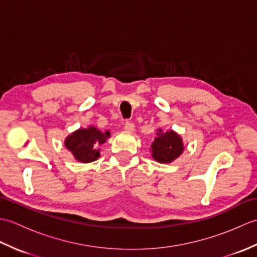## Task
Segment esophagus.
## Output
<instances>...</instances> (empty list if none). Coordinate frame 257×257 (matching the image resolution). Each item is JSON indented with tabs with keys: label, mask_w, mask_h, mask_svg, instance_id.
I'll use <instances>...</instances> for the list:
<instances>
[{
	"label": "esophagus",
	"mask_w": 257,
	"mask_h": 257,
	"mask_svg": "<svg viewBox=\"0 0 257 257\" xmlns=\"http://www.w3.org/2000/svg\"><path fill=\"white\" fill-rule=\"evenodd\" d=\"M124 130H125V132L133 133L134 130H135V124L133 122L127 121V122H125V124H124Z\"/></svg>",
	"instance_id": "esophagus-1"
}]
</instances>
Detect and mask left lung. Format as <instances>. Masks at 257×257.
<instances>
[{"label":"left lung","mask_w":257,"mask_h":257,"mask_svg":"<svg viewBox=\"0 0 257 257\" xmlns=\"http://www.w3.org/2000/svg\"><path fill=\"white\" fill-rule=\"evenodd\" d=\"M150 151L151 157L157 162L171 163L183 154V140L181 136L173 130L163 133L162 129H159L156 133Z\"/></svg>","instance_id":"8db88e82"}]
</instances>
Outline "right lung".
Masks as SVG:
<instances>
[{"mask_svg": "<svg viewBox=\"0 0 257 257\" xmlns=\"http://www.w3.org/2000/svg\"><path fill=\"white\" fill-rule=\"evenodd\" d=\"M110 133H102L94 125L88 128H79L65 138V147L72 152L74 158L79 162L89 163L100 157V149L98 147L103 145Z\"/></svg>", "mask_w": 257, "mask_h": 257, "instance_id": "right-lung-1", "label": "right lung"}]
</instances>
